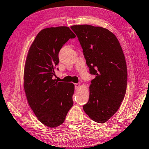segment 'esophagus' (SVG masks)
I'll list each match as a JSON object with an SVG mask.
<instances>
[{
  "instance_id": "34e87169",
  "label": "esophagus",
  "mask_w": 149,
  "mask_h": 149,
  "mask_svg": "<svg viewBox=\"0 0 149 149\" xmlns=\"http://www.w3.org/2000/svg\"><path fill=\"white\" fill-rule=\"evenodd\" d=\"M80 86V84H75V89H77L78 87Z\"/></svg>"
}]
</instances>
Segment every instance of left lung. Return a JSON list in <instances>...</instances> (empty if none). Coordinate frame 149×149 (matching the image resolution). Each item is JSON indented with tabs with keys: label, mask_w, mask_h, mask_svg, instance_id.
<instances>
[{
	"label": "left lung",
	"mask_w": 149,
	"mask_h": 149,
	"mask_svg": "<svg viewBox=\"0 0 149 149\" xmlns=\"http://www.w3.org/2000/svg\"><path fill=\"white\" fill-rule=\"evenodd\" d=\"M77 35L91 75L89 101L85 112L97 123L114 115L124 99L127 89V65L116 37L107 29L90 25H75Z\"/></svg>",
	"instance_id": "obj_1"
}]
</instances>
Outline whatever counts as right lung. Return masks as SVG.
<instances>
[{"instance_id":"add662e5","label":"right lung","mask_w":149,"mask_h":149,"mask_svg":"<svg viewBox=\"0 0 149 149\" xmlns=\"http://www.w3.org/2000/svg\"><path fill=\"white\" fill-rule=\"evenodd\" d=\"M75 35L68 27L43 29L29 48L24 69V90L38 120L50 127L64 122L72 107L74 85L52 79L61 48ZM58 70V68H57Z\"/></svg>"}]
</instances>
